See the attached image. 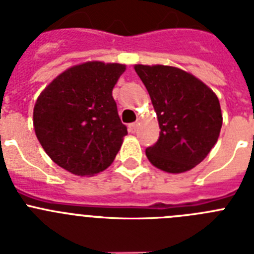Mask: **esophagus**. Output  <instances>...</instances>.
Listing matches in <instances>:
<instances>
[{"mask_svg":"<svg viewBox=\"0 0 254 254\" xmlns=\"http://www.w3.org/2000/svg\"><path fill=\"white\" fill-rule=\"evenodd\" d=\"M137 128H138V122H133L128 125V129L129 132H132V133H134V132L137 131Z\"/></svg>","mask_w":254,"mask_h":254,"instance_id":"1","label":"esophagus"}]
</instances>
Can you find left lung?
<instances>
[{
  "mask_svg": "<svg viewBox=\"0 0 254 254\" xmlns=\"http://www.w3.org/2000/svg\"><path fill=\"white\" fill-rule=\"evenodd\" d=\"M156 112L160 136L146 156L158 169L183 173L207 156L219 138L223 114L217 96L193 75L172 66L134 64Z\"/></svg>",
  "mask_w": 254,
  "mask_h": 254,
  "instance_id": "1",
  "label": "left lung"
}]
</instances>
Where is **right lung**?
I'll list each match as a JSON object with an SVG mask.
<instances>
[{
	"instance_id": "obj_1",
	"label": "right lung",
	"mask_w": 254,
	"mask_h": 254,
	"mask_svg": "<svg viewBox=\"0 0 254 254\" xmlns=\"http://www.w3.org/2000/svg\"><path fill=\"white\" fill-rule=\"evenodd\" d=\"M125 64L91 61L66 69L40 93L33 113L44 151L75 176L107 169L122 146L121 122L112 91Z\"/></svg>"
}]
</instances>
